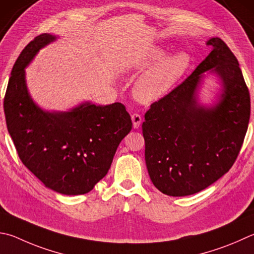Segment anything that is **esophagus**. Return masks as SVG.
<instances>
[{
	"instance_id": "1",
	"label": "esophagus",
	"mask_w": 254,
	"mask_h": 254,
	"mask_svg": "<svg viewBox=\"0 0 254 254\" xmlns=\"http://www.w3.org/2000/svg\"><path fill=\"white\" fill-rule=\"evenodd\" d=\"M132 123H133V127L134 128H137L140 126H141V122H142V117L139 114V113H134L132 114Z\"/></svg>"
}]
</instances>
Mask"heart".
<instances>
[{
    "instance_id": "obj_1",
    "label": "heart",
    "mask_w": 254,
    "mask_h": 254,
    "mask_svg": "<svg viewBox=\"0 0 254 254\" xmlns=\"http://www.w3.org/2000/svg\"><path fill=\"white\" fill-rule=\"evenodd\" d=\"M167 51L161 47L147 50L140 57L132 60L131 70L149 68L136 80L133 94L142 103H152L164 98L175 84L182 79L191 66V57L187 52H178L165 57Z\"/></svg>"
}]
</instances>
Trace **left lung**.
Instances as JSON below:
<instances>
[{
	"instance_id": "left-lung-1",
	"label": "left lung",
	"mask_w": 254,
	"mask_h": 254,
	"mask_svg": "<svg viewBox=\"0 0 254 254\" xmlns=\"http://www.w3.org/2000/svg\"><path fill=\"white\" fill-rule=\"evenodd\" d=\"M190 76L151 104L142 132L145 163L154 187L170 196L204 190L227 173L241 150L250 120V93L239 62L220 38ZM206 70L215 72L223 90L219 102L206 108L197 91Z\"/></svg>"
}]
</instances>
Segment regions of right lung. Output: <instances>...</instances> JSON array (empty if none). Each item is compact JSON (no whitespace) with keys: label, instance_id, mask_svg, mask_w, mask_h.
<instances>
[{"label":"right lung","instance_id":"obj_1","mask_svg":"<svg viewBox=\"0 0 254 254\" xmlns=\"http://www.w3.org/2000/svg\"><path fill=\"white\" fill-rule=\"evenodd\" d=\"M55 40V35L41 34L18 55L4 96L6 127L23 164L45 187L66 195L85 194L107 175L132 121L119 102H84L67 112L44 111L35 104L27 91L25 67Z\"/></svg>","mask_w":254,"mask_h":254}]
</instances>
